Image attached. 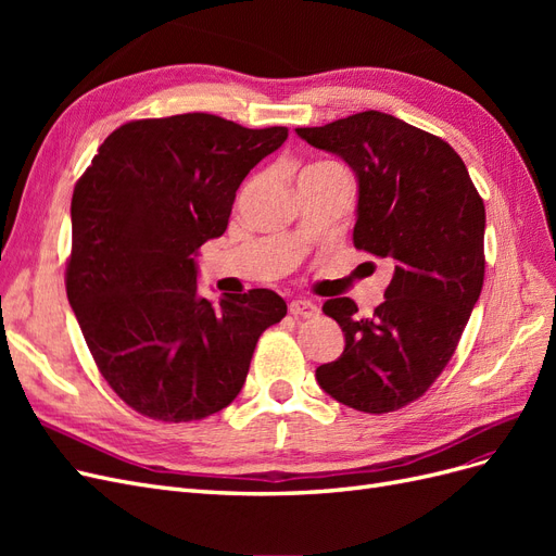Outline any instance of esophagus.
Returning <instances> with one entry per match:
<instances>
[{
    "instance_id": "obj_1",
    "label": "esophagus",
    "mask_w": 556,
    "mask_h": 556,
    "mask_svg": "<svg viewBox=\"0 0 556 556\" xmlns=\"http://www.w3.org/2000/svg\"><path fill=\"white\" fill-rule=\"evenodd\" d=\"M290 313L294 315V317H306V319H311V317H317V306L315 304H311V301H301V299H294V301H290Z\"/></svg>"
}]
</instances>
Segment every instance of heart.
I'll list each match as a JSON object with an SVG mask.
<instances>
[{"label": "heart", "mask_w": 556, "mask_h": 556, "mask_svg": "<svg viewBox=\"0 0 556 556\" xmlns=\"http://www.w3.org/2000/svg\"><path fill=\"white\" fill-rule=\"evenodd\" d=\"M317 166H331V164H317Z\"/></svg>", "instance_id": "b5f03b06"}]
</instances>
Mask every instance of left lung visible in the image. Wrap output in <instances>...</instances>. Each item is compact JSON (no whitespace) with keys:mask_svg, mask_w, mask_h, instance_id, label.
I'll return each mask as SVG.
<instances>
[{"mask_svg":"<svg viewBox=\"0 0 556 556\" xmlns=\"http://www.w3.org/2000/svg\"><path fill=\"white\" fill-rule=\"evenodd\" d=\"M296 134L352 166L359 180L352 241L394 268L371 317H359L348 296L325 301L345 350L315 378L355 410H399L443 374L480 296L484 201L447 141L394 115L364 111Z\"/></svg>","mask_w":556,"mask_h":556,"instance_id":"8db88e82","label":"left lung"}]
</instances>
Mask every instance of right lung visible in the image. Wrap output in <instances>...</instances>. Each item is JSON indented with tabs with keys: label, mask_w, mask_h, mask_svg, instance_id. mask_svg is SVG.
I'll list each match as a JSON object with an SVG mask.
<instances>
[{
	"label": "right lung",
	"mask_w": 556,
	"mask_h": 556,
	"mask_svg": "<svg viewBox=\"0 0 556 556\" xmlns=\"http://www.w3.org/2000/svg\"><path fill=\"white\" fill-rule=\"evenodd\" d=\"M285 139L211 113L146 117L111 131L78 178L66 296L99 374L139 415L178 425L227 408L260 336L288 315L271 290L211 304L194 264Z\"/></svg>",
	"instance_id": "add662e5"
}]
</instances>
